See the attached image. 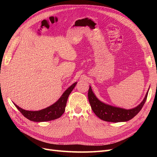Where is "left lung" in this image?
Returning a JSON list of instances; mask_svg holds the SVG:
<instances>
[{
	"mask_svg": "<svg viewBox=\"0 0 157 157\" xmlns=\"http://www.w3.org/2000/svg\"><path fill=\"white\" fill-rule=\"evenodd\" d=\"M148 92H147L145 98L140 105L131 109L113 107L101 102L95 96L91 86L89 88L88 97L92 111L100 119L107 122H119L130 121L141 111L147 99Z\"/></svg>",
	"mask_w": 157,
	"mask_h": 157,
	"instance_id": "8db88e82",
	"label": "left lung"
}]
</instances>
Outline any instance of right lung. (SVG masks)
Returning <instances> with one entry per match:
<instances>
[{"mask_svg": "<svg viewBox=\"0 0 157 157\" xmlns=\"http://www.w3.org/2000/svg\"><path fill=\"white\" fill-rule=\"evenodd\" d=\"M77 83V82H75L66 90L62 94V96L53 105L42 109V110L36 111H26L25 109L18 107L15 103H14V105L23 116L31 121L45 122L57 119L63 114L65 110L66 103H67L68 97L71 92L73 91Z\"/></svg>", "mask_w": 157, "mask_h": 157, "instance_id": "add662e5", "label": "right lung"}]
</instances>
